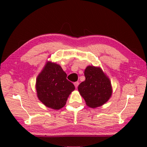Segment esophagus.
Masks as SVG:
<instances>
[{
  "instance_id": "34e87169",
  "label": "esophagus",
  "mask_w": 147,
  "mask_h": 147,
  "mask_svg": "<svg viewBox=\"0 0 147 147\" xmlns=\"http://www.w3.org/2000/svg\"><path fill=\"white\" fill-rule=\"evenodd\" d=\"M74 85H75V87L77 88H78V85H79V82H74Z\"/></svg>"
}]
</instances>
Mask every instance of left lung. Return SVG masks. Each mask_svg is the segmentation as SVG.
Returning <instances> with one entry per match:
<instances>
[{"label":"left lung","instance_id":"obj_1","mask_svg":"<svg viewBox=\"0 0 147 147\" xmlns=\"http://www.w3.org/2000/svg\"><path fill=\"white\" fill-rule=\"evenodd\" d=\"M86 80L78 86L80 94L86 104L91 108L102 106L112 95L110 80L100 68L88 66L84 71Z\"/></svg>","mask_w":147,"mask_h":147}]
</instances>
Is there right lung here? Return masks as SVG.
Wrapping results in <instances>:
<instances>
[{"instance_id":"obj_1","label":"right lung","mask_w":147,"mask_h":147,"mask_svg":"<svg viewBox=\"0 0 147 147\" xmlns=\"http://www.w3.org/2000/svg\"><path fill=\"white\" fill-rule=\"evenodd\" d=\"M75 86L67 80L61 66L47 62L38 76L36 90L40 101L47 107L59 110L65 105L68 96Z\"/></svg>"}]
</instances>
